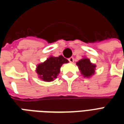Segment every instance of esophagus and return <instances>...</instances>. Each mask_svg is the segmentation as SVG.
<instances>
[{"instance_id":"esophagus-1","label":"esophagus","mask_w":124,"mask_h":124,"mask_svg":"<svg viewBox=\"0 0 124 124\" xmlns=\"http://www.w3.org/2000/svg\"><path fill=\"white\" fill-rule=\"evenodd\" d=\"M68 60H69L70 62H74V57H72V56H71V57L69 58H68Z\"/></svg>"}]
</instances>
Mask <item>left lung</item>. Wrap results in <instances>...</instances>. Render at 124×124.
Here are the masks:
<instances>
[{
  "mask_svg": "<svg viewBox=\"0 0 124 124\" xmlns=\"http://www.w3.org/2000/svg\"><path fill=\"white\" fill-rule=\"evenodd\" d=\"M79 67V69L80 70L81 73L84 77L89 78L95 73V65L91 64L90 60L87 58H83L80 60L78 62L76 63Z\"/></svg>",
  "mask_w": 124,
  "mask_h": 124,
  "instance_id": "8db88e82",
  "label": "left lung"
}]
</instances>
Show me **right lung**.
Here are the masks:
<instances>
[{
    "mask_svg": "<svg viewBox=\"0 0 124 124\" xmlns=\"http://www.w3.org/2000/svg\"><path fill=\"white\" fill-rule=\"evenodd\" d=\"M68 62V60L61 55L58 57L50 56L45 62L37 66V73L43 80L51 81L57 78L62 65Z\"/></svg>",
    "mask_w": 124,
    "mask_h": 124,
    "instance_id": "right-lung-1",
    "label": "right lung"
}]
</instances>
